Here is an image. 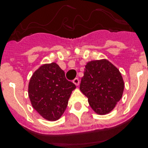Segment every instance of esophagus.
Here are the masks:
<instances>
[{"mask_svg": "<svg viewBox=\"0 0 148 148\" xmlns=\"http://www.w3.org/2000/svg\"><path fill=\"white\" fill-rule=\"evenodd\" d=\"M73 83H74V84L76 86H78L79 85V84H80V80H79V79L78 78H75L74 80H73Z\"/></svg>", "mask_w": 148, "mask_h": 148, "instance_id": "1", "label": "esophagus"}]
</instances>
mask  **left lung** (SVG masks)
<instances>
[{"instance_id": "8db88e82", "label": "left lung", "mask_w": 148, "mask_h": 148, "mask_svg": "<svg viewBox=\"0 0 148 148\" xmlns=\"http://www.w3.org/2000/svg\"><path fill=\"white\" fill-rule=\"evenodd\" d=\"M80 89L94 111L105 115L112 111L123 96L124 81L118 68L107 59L88 62Z\"/></svg>"}]
</instances>
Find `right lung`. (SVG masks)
I'll use <instances>...</instances> for the list:
<instances>
[{
	"label": "right lung",
	"instance_id": "obj_1",
	"mask_svg": "<svg viewBox=\"0 0 148 148\" xmlns=\"http://www.w3.org/2000/svg\"><path fill=\"white\" fill-rule=\"evenodd\" d=\"M76 86L65 78L56 62L42 64L34 72L28 84L32 107L46 120L56 121L64 114Z\"/></svg>",
	"mask_w": 148,
	"mask_h": 148
}]
</instances>
